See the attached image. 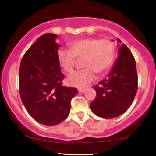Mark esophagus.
<instances>
[{"instance_id": "34e87169", "label": "esophagus", "mask_w": 156, "mask_h": 156, "mask_svg": "<svg viewBox=\"0 0 156 156\" xmlns=\"http://www.w3.org/2000/svg\"><path fill=\"white\" fill-rule=\"evenodd\" d=\"M86 91L85 89H78V92H81V93H83L84 92Z\"/></svg>"}]
</instances>
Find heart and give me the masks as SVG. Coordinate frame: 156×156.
Here are the masks:
<instances>
[{
    "label": "heart",
    "instance_id": "heart-1",
    "mask_svg": "<svg viewBox=\"0 0 156 156\" xmlns=\"http://www.w3.org/2000/svg\"><path fill=\"white\" fill-rule=\"evenodd\" d=\"M69 50L60 49L57 53L58 63L67 74L74 71L77 58L81 59V70L68 78L70 86L83 88L94 80L95 73H106L114 64L115 46L110 39L95 37H83L73 39L68 43Z\"/></svg>",
    "mask_w": 156,
    "mask_h": 156
}]
</instances>
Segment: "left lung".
<instances>
[{"mask_svg":"<svg viewBox=\"0 0 156 156\" xmlns=\"http://www.w3.org/2000/svg\"><path fill=\"white\" fill-rule=\"evenodd\" d=\"M119 57L105 79L93 88L96 98L90 104L94 114L103 118H114L126 112L133 103L138 89L136 61L129 48L117 39Z\"/></svg>","mask_w":156,"mask_h":156,"instance_id":"8db88e82","label":"left lung"}]
</instances>
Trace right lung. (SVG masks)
I'll return each instance as SVG.
<instances>
[{
  "instance_id": "obj_1",
  "label": "right lung",
  "mask_w": 156,
  "mask_h": 156,
  "mask_svg": "<svg viewBox=\"0 0 156 156\" xmlns=\"http://www.w3.org/2000/svg\"><path fill=\"white\" fill-rule=\"evenodd\" d=\"M57 35L44 34L23 55L19 70L20 95L36 121L46 125L59 124L67 117L77 88L63 87L64 75L57 58Z\"/></svg>"
}]
</instances>
